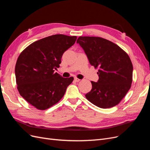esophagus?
<instances>
[{
	"label": "esophagus",
	"instance_id": "obj_1",
	"mask_svg": "<svg viewBox=\"0 0 150 150\" xmlns=\"http://www.w3.org/2000/svg\"><path fill=\"white\" fill-rule=\"evenodd\" d=\"M74 80H75L76 82H78V81H79L80 80V79H78V78H76V77H75V78H74Z\"/></svg>",
	"mask_w": 150,
	"mask_h": 150
}]
</instances>
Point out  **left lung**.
I'll return each instance as SVG.
<instances>
[{"label":"left lung","instance_id":"left-lung-1","mask_svg":"<svg viewBox=\"0 0 150 150\" xmlns=\"http://www.w3.org/2000/svg\"><path fill=\"white\" fill-rule=\"evenodd\" d=\"M87 55L90 64L98 69V82L91 81L85 97L101 108L120 103L131 88L133 65L126 52L113 42L98 37H79L76 40Z\"/></svg>","mask_w":150,"mask_h":150}]
</instances>
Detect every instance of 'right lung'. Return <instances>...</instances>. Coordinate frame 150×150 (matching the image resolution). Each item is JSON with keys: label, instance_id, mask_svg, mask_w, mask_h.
Returning a JSON list of instances; mask_svg holds the SVG:
<instances>
[{"label": "right lung", "instance_id": "1", "mask_svg": "<svg viewBox=\"0 0 150 150\" xmlns=\"http://www.w3.org/2000/svg\"><path fill=\"white\" fill-rule=\"evenodd\" d=\"M76 40V36L53 35L33 42L19 55L15 67L17 88L37 109L45 110L57 103L73 81L74 77L64 78L54 70Z\"/></svg>", "mask_w": 150, "mask_h": 150}]
</instances>
